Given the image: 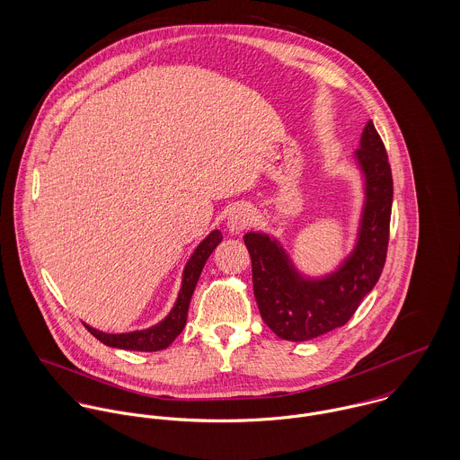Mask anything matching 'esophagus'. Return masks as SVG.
<instances>
[{
  "instance_id": "esophagus-1",
  "label": "esophagus",
  "mask_w": 460,
  "mask_h": 460,
  "mask_svg": "<svg viewBox=\"0 0 460 460\" xmlns=\"http://www.w3.org/2000/svg\"><path fill=\"white\" fill-rule=\"evenodd\" d=\"M253 210L250 205H237L235 208H232V212L228 214V221L226 226L230 230V234H241L246 228H250L253 225Z\"/></svg>"
}]
</instances>
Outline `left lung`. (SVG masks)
<instances>
[{
    "label": "left lung",
    "mask_w": 460,
    "mask_h": 460,
    "mask_svg": "<svg viewBox=\"0 0 460 460\" xmlns=\"http://www.w3.org/2000/svg\"><path fill=\"white\" fill-rule=\"evenodd\" d=\"M363 177V207L352 252L323 276L301 272L283 244L263 232H248L253 290L263 323L283 340L306 341L341 328L376 287L386 262L394 179L385 143L372 120L354 152Z\"/></svg>",
    "instance_id": "1"
}]
</instances>
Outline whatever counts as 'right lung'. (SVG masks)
<instances>
[{
    "instance_id": "1",
    "label": "right lung",
    "mask_w": 460,
    "mask_h": 460,
    "mask_svg": "<svg viewBox=\"0 0 460 460\" xmlns=\"http://www.w3.org/2000/svg\"><path fill=\"white\" fill-rule=\"evenodd\" d=\"M223 241V235L219 230H212L199 244L197 250L193 252L191 259L186 263L184 272H182V285L179 290V297L170 310V314L157 323L155 326H150L139 331H131V332H104L99 329L92 328L84 324L99 341H102L108 347L115 349H124V350H143V352H154V350H163L166 349L186 326L188 321V310L190 303L193 297V292L197 288L198 278L201 274V269L210 257V253L216 250V246Z\"/></svg>"
}]
</instances>
